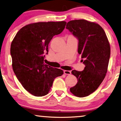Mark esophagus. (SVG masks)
Masks as SVG:
<instances>
[{"instance_id":"1","label":"esophagus","mask_w":121,"mask_h":121,"mask_svg":"<svg viewBox=\"0 0 121 121\" xmlns=\"http://www.w3.org/2000/svg\"><path fill=\"white\" fill-rule=\"evenodd\" d=\"M64 73L66 75H70L71 74V72L69 70H64Z\"/></svg>"}]
</instances>
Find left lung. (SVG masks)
<instances>
[{
	"label": "left lung",
	"instance_id": "left-lung-1",
	"mask_svg": "<svg viewBox=\"0 0 121 121\" xmlns=\"http://www.w3.org/2000/svg\"><path fill=\"white\" fill-rule=\"evenodd\" d=\"M66 28L78 39V53L86 66L81 72L72 71L78 81L70 91L77 97L87 96L98 88L105 78L110 55V44L104 30L96 22L84 19L71 20Z\"/></svg>",
	"mask_w": 121,
	"mask_h": 121
}]
</instances>
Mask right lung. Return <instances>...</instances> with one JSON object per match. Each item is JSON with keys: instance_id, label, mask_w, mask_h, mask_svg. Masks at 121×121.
I'll list each match as a JSON object with an SVG mask.
<instances>
[{"instance_id": "1", "label": "right lung", "mask_w": 121, "mask_h": 121, "mask_svg": "<svg viewBox=\"0 0 121 121\" xmlns=\"http://www.w3.org/2000/svg\"><path fill=\"white\" fill-rule=\"evenodd\" d=\"M66 22L30 24L19 30L11 45L12 68L22 87L35 96L48 94L55 78L62 70L45 64L44 53L48 52L53 37L63 31Z\"/></svg>"}]
</instances>
